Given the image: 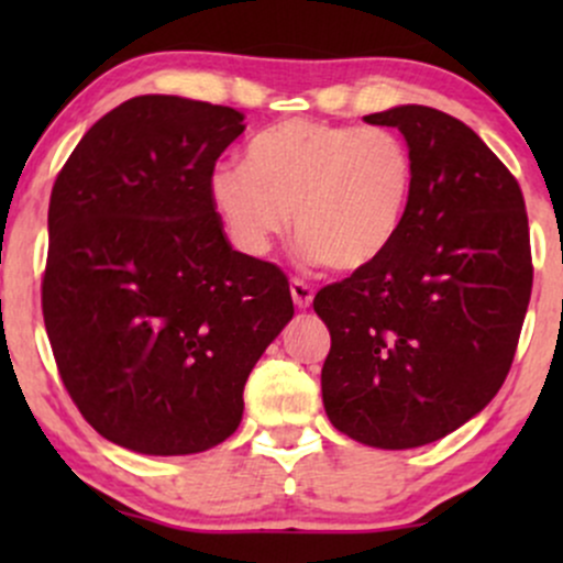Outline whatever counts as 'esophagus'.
I'll use <instances>...</instances> for the list:
<instances>
[{
  "mask_svg": "<svg viewBox=\"0 0 563 563\" xmlns=\"http://www.w3.org/2000/svg\"><path fill=\"white\" fill-rule=\"evenodd\" d=\"M290 296H294V303L299 309L312 307V299H314L312 288H309L303 280H299V277H294V280H290Z\"/></svg>",
  "mask_w": 563,
  "mask_h": 563,
  "instance_id": "34e87169",
  "label": "esophagus"
}]
</instances>
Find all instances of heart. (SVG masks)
Returning <instances> with one entry per match:
<instances>
[{
  "mask_svg": "<svg viewBox=\"0 0 563 563\" xmlns=\"http://www.w3.org/2000/svg\"><path fill=\"white\" fill-rule=\"evenodd\" d=\"M416 185L410 147L384 126L288 119L211 169L206 192L238 251L264 256L294 230L307 260L363 273L402 232Z\"/></svg>",
  "mask_w": 563,
  "mask_h": 563,
  "instance_id": "heart-1",
  "label": "heart"
}]
</instances>
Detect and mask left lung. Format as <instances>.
<instances>
[{
  "label": "left lung",
  "mask_w": 563,
  "mask_h": 563,
  "mask_svg": "<svg viewBox=\"0 0 563 563\" xmlns=\"http://www.w3.org/2000/svg\"><path fill=\"white\" fill-rule=\"evenodd\" d=\"M365 121L402 132L416 185L389 254L314 296L331 331L322 405L354 442L410 450L506 380L532 294L529 224L514 174L463 121L426 106Z\"/></svg>",
  "instance_id": "8db88e82"
}]
</instances>
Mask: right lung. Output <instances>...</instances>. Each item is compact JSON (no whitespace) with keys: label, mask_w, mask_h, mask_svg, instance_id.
I'll return each instance as SVG.
<instances>
[{"label":"right lung","mask_w":563,"mask_h":563,"mask_svg":"<svg viewBox=\"0 0 563 563\" xmlns=\"http://www.w3.org/2000/svg\"><path fill=\"white\" fill-rule=\"evenodd\" d=\"M243 129L235 108L132 97L55 179L44 328L70 399L119 448L224 442L249 373L294 318L286 275L232 249L206 192Z\"/></svg>","instance_id":"obj_1"}]
</instances>
